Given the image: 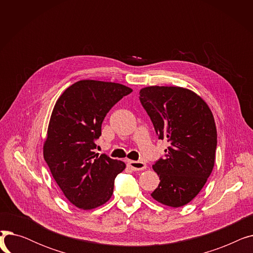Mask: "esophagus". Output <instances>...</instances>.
<instances>
[{
    "label": "esophagus",
    "instance_id": "1",
    "mask_svg": "<svg viewBox=\"0 0 253 253\" xmlns=\"http://www.w3.org/2000/svg\"><path fill=\"white\" fill-rule=\"evenodd\" d=\"M127 164L132 170H134V171L143 170V169L147 168V164H145L142 161H131V160H129V161H127Z\"/></svg>",
    "mask_w": 253,
    "mask_h": 253
}]
</instances>
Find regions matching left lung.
Returning <instances> with one entry per match:
<instances>
[{
  "instance_id": "left-lung-1",
  "label": "left lung",
  "mask_w": 253,
  "mask_h": 253,
  "mask_svg": "<svg viewBox=\"0 0 253 253\" xmlns=\"http://www.w3.org/2000/svg\"><path fill=\"white\" fill-rule=\"evenodd\" d=\"M139 99L159 139L169 142L165 158L153 165L160 183L151 196L166 206L181 207L200 193L213 169L217 144L213 115L201 96L182 87H144Z\"/></svg>"
}]
</instances>
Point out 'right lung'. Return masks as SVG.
Returning <instances> with one entry per match:
<instances>
[{
    "label": "right lung",
    "instance_id": "1",
    "mask_svg": "<svg viewBox=\"0 0 253 253\" xmlns=\"http://www.w3.org/2000/svg\"><path fill=\"white\" fill-rule=\"evenodd\" d=\"M132 89L119 83L82 80L66 88L53 108L43 155L63 195L78 208L89 210L108 202L116 176L126 165L98 155L105 115Z\"/></svg>",
    "mask_w": 253,
    "mask_h": 253
}]
</instances>
